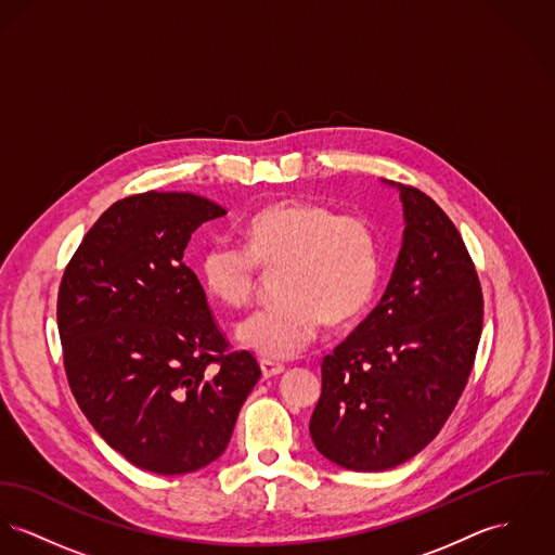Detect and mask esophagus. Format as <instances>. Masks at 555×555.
Wrapping results in <instances>:
<instances>
[{
	"mask_svg": "<svg viewBox=\"0 0 555 555\" xmlns=\"http://www.w3.org/2000/svg\"><path fill=\"white\" fill-rule=\"evenodd\" d=\"M260 371H262V377H264V379H269V377H275V375L284 373V364L262 358V360H260Z\"/></svg>",
	"mask_w": 555,
	"mask_h": 555,
	"instance_id": "obj_1",
	"label": "esophagus"
}]
</instances>
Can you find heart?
Listing matches in <instances>:
<instances>
[{
    "instance_id": "1",
    "label": "heart",
    "mask_w": 555,
    "mask_h": 555,
    "mask_svg": "<svg viewBox=\"0 0 555 555\" xmlns=\"http://www.w3.org/2000/svg\"><path fill=\"white\" fill-rule=\"evenodd\" d=\"M260 271L278 273L280 301L248 315L237 339L264 358H293L331 326L360 318L382 280L379 235L371 218L322 203H273L244 229V246L216 240L202 254L207 295L224 307L248 305Z\"/></svg>"
}]
</instances>
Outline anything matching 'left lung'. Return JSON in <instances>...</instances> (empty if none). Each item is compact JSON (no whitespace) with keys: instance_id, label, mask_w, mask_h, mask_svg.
I'll use <instances>...</instances> for the list:
<instances>
[{"instance_id":"obj_1","label":"left lung","mask_w":555,"mask_h":555,"mask_svg":"<svg viewBox=\"0 0 555 555\" xmlns=\"http://www.w3.org/2000/svg\"><path fill=\"white\" fill-rule=\"evenodd\" d=\"M399 191L397 267L379 305L324 356L309 420L315 450L350 470L395 468L439 435L483 326L481 284L454 222L426 193Z\"/></svg>"}]
</instances>
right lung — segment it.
Here are the masks:
<instances>
[{
	"label": "right lung",
	"mask_w": 555,
	"mask_h": 555,
	"mask_svg": "<svg viewBox=\"0 0 555 555\" xmlns=\"http://www.w3.org/2000/svg\"><path fill=\"white\" fill-rule=\"evenodd\" d=\"M227 209L193 193L109 205L65 267L56 322L74 399L131 464L182 475L214 462L260 366L231 352L195 271L191 235Z\"/></svg>",
	"instance_id": "right-lung-1"
}]
</instances>
